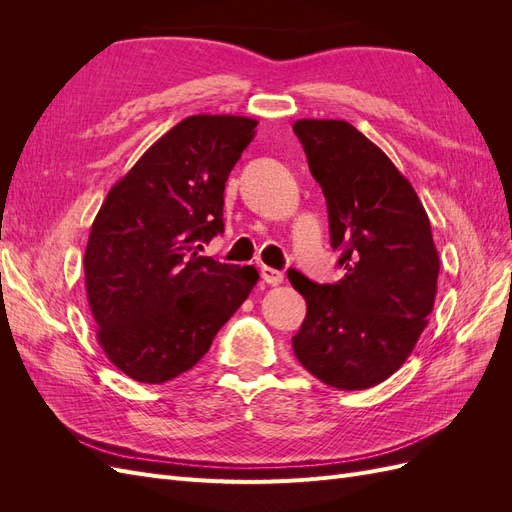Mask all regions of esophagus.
<instances>
[{
    "label": "esophagus",
    "instance_id": "1",
    "mask_svg": "<svg viewBox=\"0 0 512 512\" xmlns=\"http://www.w3.org/2000/svg\"><path fill=\"white\" fill-rule=\"evenodd\" d=\"M260 275H262V280H265L271 286H277V284L284 282V273L277 271V269H271V267H260Z\"/></svg>",
    "mask_w": 512,
    "mask_h": 512
}]
</instances>
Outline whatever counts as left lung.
<instances>
[{"mask_svg": "<svg viewBox=\"0 0 512 512\" xmlns=\"http://www.w3.org/2000/svg\"><path fill=\"white\" fill-rule=\"evenodd\" d=\"M327 198L337 284L297 271L290 284L307 303L292 350L309 374L339 391H363L406 363L427 327L440 258L410 181L386 153L342 119L292 126Z\"/></svg>", "mask_w": 512, "mask_h": 512, "instance_id": "obj_1", "label": "left lung"}]
</instances>
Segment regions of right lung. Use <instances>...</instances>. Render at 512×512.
I'll return each mask as SVG.
<instances>
[{"instance_id": "obj_1", "label": "right lung", "mask_w": 512, "mask_h": 512, "mask_svg": "<svg viewBox=\"0 0 512 512\" xmlns=\"http://www.w3.org/2000/svg\"><path fill=\"white\" fill-rule=\"evenodd\" d=\"M258 121L192 115L153 143L96 215L85 286L98 342L123 374L162 384L192 369L250 297L254 267L198 250L224 232V188Z\"/></svg>"}]
</instances>
